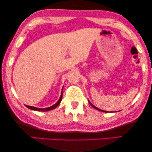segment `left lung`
I'll return each instance as SVG.
<instances>
[{"instance_id": "obj_1", "label": "left lung", "mask_w": 152, "mask_h": 152, "mask_svg": "<svg viewBox=\"0 0 152 152\" xmlns=\"http://www.w3.org/2000/svg\"><path fill=\"white\" fill-rule=\"evenodd\" d=\"M88 102H89V104H90V105H91V106H92V107H94V108H95V109H96V110H99V111H101V112H103V113H108V111H105V110H100V109H99V108H97V107H96L95 106H94V105H93V104H91V103L90 102H89V100H88Z\"/></svg>"}]
</instances>
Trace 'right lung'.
<instances>
[{
  "mask_svg": "<svg viewBox=\"0 0 152 152\" xmlns=\"http://www.w3.org/2000/svg\"><path fill=\"white\" fill-rule=\"evenodd\" d=\"M62 98H63V91L61 92V97H60V99H58V101L57 102L54 104L53 106H50L48 108H36V107H34V106H27L26 105V106L27 108H28L30 109V110H36V111H42V112H46V111H49V110H53V109L56 108L57 106L59 105V104L61 103V102L62 100Z\"/></svg>",
  "mask_w": 152,
  "mask_h": 152,
  "instance_id": "obj_1",
  "label": "right lung"
}]
</instances>
